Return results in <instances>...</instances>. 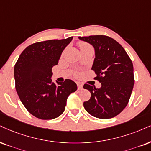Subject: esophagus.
Segmentation results:
<instances>
[{
  "instance_id": "esophagus-1",
  "label": "esophagus",
  "mask_w": 151,
  "mask_h": 151,
  "mask_svg": "<svg viewBox=\"0 0 151 151\" xmlns=\"http://www.w3.org/2000/svg\"><path fill=\"white\" fill-rule=\"evenodd\" d=\"M77 85H78V89L79 90H81L82 89H83V84H81V83H78Z\"/></svg>"
}]
</instances>
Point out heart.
Here are the masks:
<instances>
[{"mask_svg":"<svg viewBox=\"0 0 151 151\" xmlns=\"http://www.w3.org/2000/svg\"><path fill=\"white\" fill-rule=\"evenodd\" d=\"M79 46L80 47H81V49H83V48H85V47H90V45L85 43V42H81L79 43Z\"/></svg>","mask_w":151,"mask_h":151,"instance_id":"obj_1","label":"heart"}]
</instances>
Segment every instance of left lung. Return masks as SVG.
Segmentation results:
<instances>
[{"label": "left lung", "mask_w": 151, "mask_h": 151, "mask_svg": "<svg viewBox=\"0 0 151 151\" xmlns=\"http://www.w3.org/2000/svg\"><path fill=\"white\" fill-rule=\"evenodd\" d=\"M92 45L95 52L92 69L101 87L85 84L91 93L90 100L83 103L91 115L109 119L118 115L127 105L132 92L134 78L133 64L120 44L106 36L78 37Z\"/></svg>", "instance_id": "left-lung-1"}]
</instances>
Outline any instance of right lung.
Returning a JSON list of instances; mask_svg holds the SVG:
<instances>
[{
  "mask_svg": "<svg viewBox=\"0 0 151 151\" xmlns=\"http://www.w3.org/2000/svg\"><path fill=\"white\" fill-rule=\"evenodd\" d=\"M73 37L50 40L28 46L14 68L15 88L22 103L33 116L42 120L55 119L62 114L68 96L77 90L71 80L55 84L52 68L58 64L64 50Z\"/></svg>",
  "mask_w": 151,
  "mask_h": 151,
  "instance_id": "1",
  "label": "right lung"
}]
</instances>
